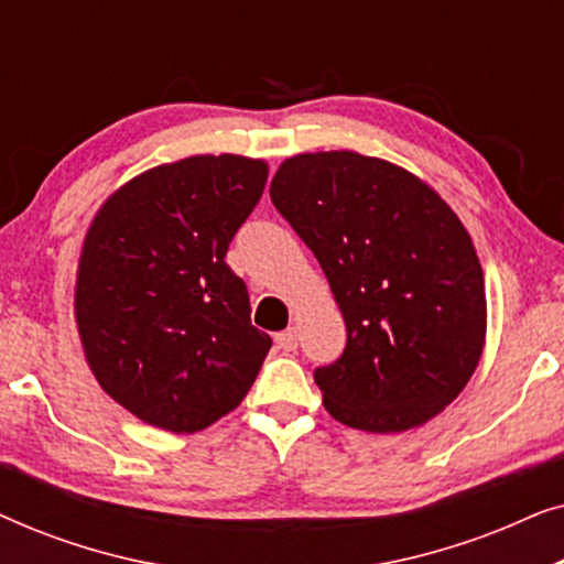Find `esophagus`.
Instances as JSON below:
<instances>
[{"mask_svg": "<svg viewBox=\"0 0 564 564\" xmlns=\"http://www.w3.org/2000/svg\"><path fill=\"white\" fill-rule=\"evenodd\" d=\"M276 346H280L282 351H295L297 349V330L288 328V330H282V334H276Z\"/></svg>", "mask_w": 564, "mask_h": 564, "instance_id": "obj_1", "label": "esophagus"}]
</instances>
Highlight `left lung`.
Returning a JSON list of instances; mask_svg holds the SVG:
<instances>
[{
	"instance_id": "1",
	"label": "left lung",
	"mask_w": 564,
	"mask_h": 564,
	"mask_svg": "<svg viewBox=\"0 0 564 564\" xmlns=\"http://www.w3.org/2000/svg\"><path fill=\"white\" fill-rule=\"evenodd\" d=\"M269 195L318 259L349 334L315 369L326 411L369 434L442 413L488 330L482 267L457 213L421 176L357 151L284 159Z\"/></svg>"
}]
</instances>
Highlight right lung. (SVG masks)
I'll return each instance as SVG.
<instances>
[{
  "instance_id": "1",
  "label": "right lung",
  "mask_w": 564,
  "mask_h": 564,
  "mask_svg": "<svg viewBox=\"0 0 564 564\" xmlns=\"http://www.w3.org/2000/svg\"><path fill=\"white\" fill-rule=\"evenodd\" d=\"M267 176L264 159L199 153L145 169L89 223L74 284L84 359L149 426L195 434L257 380L272 338L226 253Z\"/></svg>"
}]
</instances>
